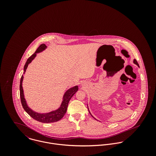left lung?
<instances>
[{"label": "left lung", "mask_w": 156, "mask_h": 156, "mask_svg": "<svg viewBox=\"0 0 156 156\" xmlns=\"http://www.w3.org/2000/svg\"><path fill=\"white\" fill-rule=\"evenodd\" d=\"M134 63L135 64H136L138 67H139V64H138V63H137V61L136 60V59H134Z\"/></svg>", "instance_id": "obj_1"}]
</instances>
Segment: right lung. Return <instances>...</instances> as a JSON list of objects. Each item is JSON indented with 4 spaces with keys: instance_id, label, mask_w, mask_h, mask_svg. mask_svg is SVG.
<instances>
[{
    "instance_id": "1",
    "label": "right lung",
    "mask_w": 156,
    "mask_h": 156,
    "mask_svg": "<svg viewBox=\"0 0 156 156\" xmlns=\"http://www.w3.org/2000/svg\"><path fill=\"white\" fill-rule=\"evenodd\" d=\"M47 47V46L44 44H42L39 46V47L37 49L35 53H34L31 56H30L28 59L27 60L24 67V73L26 71L27 67L28 66L29 64L31 62V61L35 58V57L37 55V53L41 52L43 50H44L45 48ZM23 79V76H22L20 79V99H21V103L22 105L23 108L24 109V111L26 112L32 118L34 119L41 122L43 123H50V122H55L56 121H59L61 119L64 115L66 114L67 110V107L68 103L70 100V99L72 98V97L74 95V94L77 91L78 87L76 86L73 88H71L68 89L67 92L65 93L63 98V101L61 104V107L55 111L51 112L50 113H38L37 112L32 111L27 105L26 100L24 97V94H23V90L22 87V82Z\"/></svg>"
}]
</instances>
